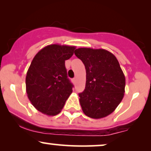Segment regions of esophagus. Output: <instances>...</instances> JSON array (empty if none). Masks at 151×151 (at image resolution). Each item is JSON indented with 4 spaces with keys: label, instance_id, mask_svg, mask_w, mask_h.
<instances>
[{
    "label": "esophagus",
    "instance_id": "1",
    "mask_svg": "<svg viewBox=\"0 0 151 151\" xmlns=\"http://www.w3.org/2000/svg\"><path fill=\"white\" fill-rule=\"evenodd\" d=\"M72 81H73V82L74 83V84H75V83H76V78H74V79H73V80H72Z\"/></svg>",
    "mask_w": 151,
    "mask_h": 151
}]
</instances>
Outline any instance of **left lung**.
<instances>
[{
	"label": "left lung",
	"mask_w": 151,
	"mask_h": 151,
	"mask_svg": "<svg viewBox=\"0 0 151 151\" xmlns=\"http://www.w3.org/2000/svg\"><path fill=\"white\" fill-rule=\"evenodd\" d=\"M74 54L86 69V86L79 93L83 112L92 119L104 118L114 111L125 92L126 78L116 58L104 49L81 47Z\"/></svg>",
	"instance_id": "obj_1"
}]
</instances>
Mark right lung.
<instances>
[{"label": "right lung", "mask_w": 151, "mask_h": 151, "mask_svg": "<svg viewBox=\"0 0 151 151\" xmlns=\"http://www.w3.org/2000/svg\"><path fill=\"white\" fill-rule=\"evenodd\" d=\"M75 48L50 45L34 57L26 75V92L31 104L41 113L58 115L72 93L73 85L67 78L65 63Z\"/></svg>", "instance_id": "1"}]
</instances>
